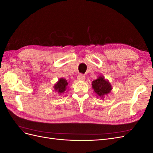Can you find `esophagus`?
<instances>
[{"instance_id":"esophagus-1","label":"esophagus","mask_w":153,"mask_h":153,"mask_svg":"<svg viewBox=\"0 0 153 153\" xmlns=\"http://www.w3.org/2000/svg\"><path fill=\"white\" fill-rule=\"evenodd\" d=\"M77 78L78 80L84 81L85 80V76L83 75V74H79V75H78L77 76Z\"/></svg>"}]
</instances>
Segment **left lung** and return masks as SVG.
<instances>
[{"label": "left lung", "mask_w": 153, "mask_h": 153, "mask_svg": "<svg viewBox=\"0 0 153 153\" xmlns=\"http://www.w3.org/2000/svg\"><path fill=\"white\" fill-rule=\"evenodd\" d=\"M92 87L97 95L101 98L108 94L112 89L110 83L106 81L103 76H100L98 79L92 81Z\"/></svg>", "instance_id": "1"}]
</instances>
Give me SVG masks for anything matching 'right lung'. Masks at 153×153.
<instances>
[{"mask_svg":"<svg viewBox=\"0 0 153 153\" xmlns=\"http://www.w3.org/2000/svg\"><path fill=\"white\" fill-rule=\"evenodd\" d=\"M68 85V82L66 79L64 78H60L58 82L54 86L55 91H58L59 93H63L66 91V86Z\"/></svg>","mask_w":153,"mask_h":153,"instance_id":"right-lung-1","label":"right lung"}]
</instances>
